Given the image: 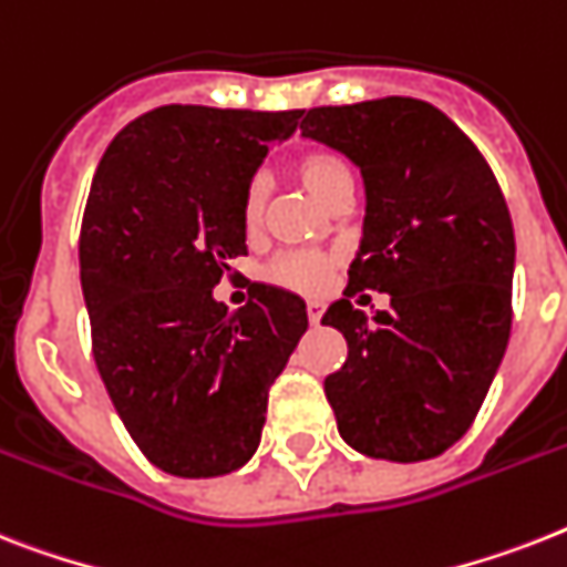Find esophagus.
<instances>
[{"label":"esophagus","instance_id":"esophagus-1","mask_svg":"<svg viewBox=\"0 0 567 567\" xmlns=\"http://www.w3.org/2000/svg\"><path fill=\"white\" fill-rule=\"evenodd\" d=\"M306 315H308V323L320 326V317H323V306H320V302H308Z\"/></svg>","mask_w":567,"mask_h":567}]
</instances>
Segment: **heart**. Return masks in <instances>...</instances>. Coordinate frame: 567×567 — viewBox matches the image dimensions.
<instances>
[{
	"instance_id": "b5f03b06",
	"label": "heart",
	"mask_w": 567,
	"mask_h": 567,
	"mask_svg": "<svg viewBox=\"0 0 567 567\" xmlns=\"http://www.w3.org/2000/svg\"><path fill=\"white\" fill-rule=\"evenodd\" d=\"M291 174L311 192V195L326 206H343L352 197V174L347 163L338 154L326 148L299 151L291 159ZM268 209V179L261 174H252L241 192V220L247 229H256L265 220ZM338 268V259L329 252H288L276 259L265 274L270 282L282 285L288 291L317 297L323 293L331 282V274Z\"/></svg>"
}]
</instances>
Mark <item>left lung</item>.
<instances>
[{"instance_id": "1", "label": "left lung", "mask_w": 567, "mask_h": 567, "mask_svg": "<svg viewBox=\"0 0 567 567\" xmlns=\"http://www.w3.org/2000/svg\"><path fill=\"white\" fill-rule=\"evenodd\" d=\"M302 133L347 154L367 186L361 252L326 326L347 361L326 379L340 436L367 457L416 463L466 434L513 326L515 236L477 145L419 99L311 107ZM391 293L372 321L351 306Z\"/></svg>"}]
</instances>
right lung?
Wrapping results in <instances>:
<instances>
[{"label":"right lung","mask_w":567,"mask_h":567,"mask_svg":"<svg viewBox=\"0 0 567 567\" xmlns=\"http://www.w3.org/2000/svg\"><path fill=\"white\" fill-rule=\"evenodd\" d=\"M302 110L165 104L101 156L81 285L92 358L140 451L177 477H218L259 449L276 375L308 329L306 302L250 285L238 311L212 288L247 256L241 192Z\"/></svg>","instance_id":"right-lung-1"}]
</instances>
